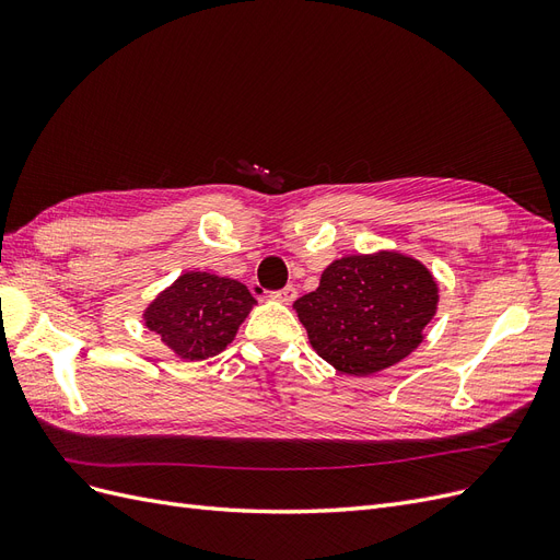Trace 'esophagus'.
Listing matches in <instances>:
<instances>
[{"label": "esophagus", "instance_id": "34e87169", "mask_svg": "<svg viewBox=\"0 0 560 560\" xmlns=\"http://www.w3.org/2000/svg\"><path fill=\"white\" fill-rule=\"evenodd\" d=\"M273 299H276V301H280V303H292V301L296 299V287L287 284L284 290H280V292H276V294H273Z\"/></svg>", "mask_w": 560, "mask_h": 560}]
</instances>
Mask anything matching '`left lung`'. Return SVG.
Masks as SVG:
<instances>
[{"instance_id": "obj_1", "label": "left lung", "mask_w": 560, "mask_h": 560, "mask_svg": "<svg viewBox=\"0 0 560 560\" xmlns=\"http://www.w3.org/2000/svg\"><path fill=\"white\" fill-rule=\"evenodd\" d=\"M436 303L430 270L383 249L329 264L317 290L294 301V311L322 360L341 374L369 376L409 358Z\"/></svg>"}]
</instances>
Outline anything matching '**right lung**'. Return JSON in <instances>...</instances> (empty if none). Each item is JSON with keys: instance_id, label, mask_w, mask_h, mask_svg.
<instances>
[{"instance_id": "1", "label": "right lung", "mask_w": 560, "mask_h": 560, "mask_svg": "<svg viewBox=\"0 0 560 560\" xmlns=\"http://www.w3.org/2000/svg\"><path fill=\"white\" fill-rule=\"evenodd\" d=\"M254 303L243 282L189 270L149 303L144 325L179 360L198 362L233 341Z\"/></svg>"}]
</instances>
